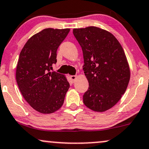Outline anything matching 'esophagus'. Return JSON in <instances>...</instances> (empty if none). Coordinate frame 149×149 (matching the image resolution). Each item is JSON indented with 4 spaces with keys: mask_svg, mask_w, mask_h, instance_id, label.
Instances as JSON below:
<instances>
[{
    "mask_svg": "<svg viewBox=\"0 0 149 149\" xmlns=\"http://www.w3.org/2000/svg\"><path fill=\"white\" fill-rule=\"evenodd\" d=\"M77 76H76V75H71L70 76V79L72 81V82H74L75 80L77 79Z\"/></svg>",
    "mask_w": 149,
    "mask_h": 149,
    "instance_id": "obj_1",
    "label": "esophagus"
}]
</instances>
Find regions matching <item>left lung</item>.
Returning <instances> with one entry per match:
<instances>
[{"mask_svg": "<svg viewBox=\"0 0 149 149\" xmlns=\"http://www.w3.org/2000/svg\"><path fill=\"white\" fill-rule=\"evenodd\" d=\"M83 51L84 71L89 88L86 106L96 112L113 107L129 83L131 72L122 45L111 32L94 26L73 30Z\"/></svg>", "mask_w": 149, "mask_h": 149, "instance_id": "obj_1", "label": "left lung"}]
</instances>
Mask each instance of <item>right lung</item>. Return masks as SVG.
I'll list each match as a JSON object with an SVG mask.
<instances>
[{
    "mask_svg": "<svg viewBox=\"0 0 149 149\" xmlns=\"http://www.w3.org/2000/svg\"><path fill=\"white\" fill-rule=\"evenodd\" d=\"M70 29H44L29 38L20 53L16 79L22 95L34 110L43 114L58 111L70 84L65 75L52 72L56 51Z\"/></svg>",
    "mask_w": 149,
    "mask_h": 149,
    "instance_id": "add662e5",
    "label": "right lung"
}]
</instances>
